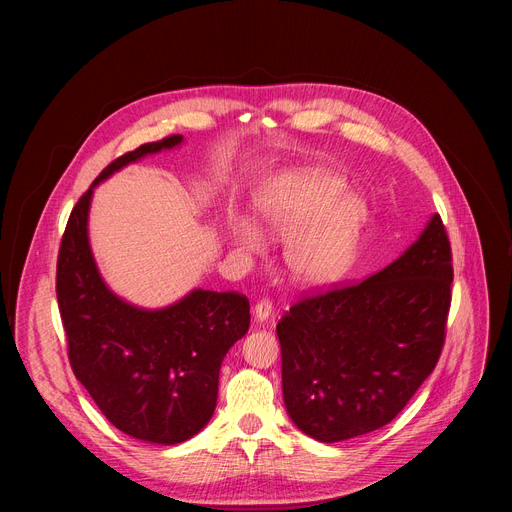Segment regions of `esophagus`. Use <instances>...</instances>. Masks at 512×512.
<instances>
[{"mask_svg":"<svg viewBox=\"0 0 512 512\" xmlns=\"http://www.w3.org/2000/svg\"><path fill=\"white\" fill-rule=\"evenodd\" d=\"M253 314H255V320H259V322H263V320H267L271 314H273V304H271V300H259L257 304H255V308H253Z\"/></svg>","mask_w":512,"mask_h":512,"instance_id":"obj_1","label":"esophagus"}]
</instances>
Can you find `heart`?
Wrapping results in <instances>:
<instances>
[{
    "label": "heart",
    "mask_w": 512,
    "mask_h": 512,
    "mask_svg": "<svg viewBox=\"0 0 512 512\" xmlns=\"http://www.w3.org/2000/svg\"><path fill=\"white\" fill-rule=\"evenodd\" d=\"M344 195V184L322 172L283 178L261 202L265 225L287 241V269L304 283H330L350 267L364 216L360 200ZM239 247L257 251L259 231L247 223L233 225Z\"/></svg>",
    "instance_id": "1"
}]
</instances>
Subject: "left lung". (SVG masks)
Segmentation results:
<instances>
[{
    "label": "left lung",
    "instance_id": "left-lung-1",
    "mask_svg": "<svg viewBox=\"0 0 512 512\" xmlns=\"http://www.w3.org/2000/svg\"><path fill=\"white\" fill-rule=\"evenodd\" d=\"M452 247L440 214L379 273L304 296L277 324L285 409L318 442L393 421L446 342Z\"/></svg>",
    "mask_w": 512,
    "mask_h": 512
}]
</instances>
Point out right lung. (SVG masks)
<instances>
[{"mask_svg":"<svg viewBox=\"0 0 512 512\" xmlns=\"http://www.w3.org/2000/svg\"><path fill=\"white\" fill-rule=\"evenodd\" d=\"M178 143L182 135H168L113 160L72 208L56 263L72 373L117 429L166 446L186 442L210 421L223 358L249 330V300L239 291L194 289L164 310L135 308L101 279L87 221L101 180Z\"/></svg>","mask_w":512,"mask_h":512,"instance_id":"obj_1","label":"right lung"}]
</instances>
